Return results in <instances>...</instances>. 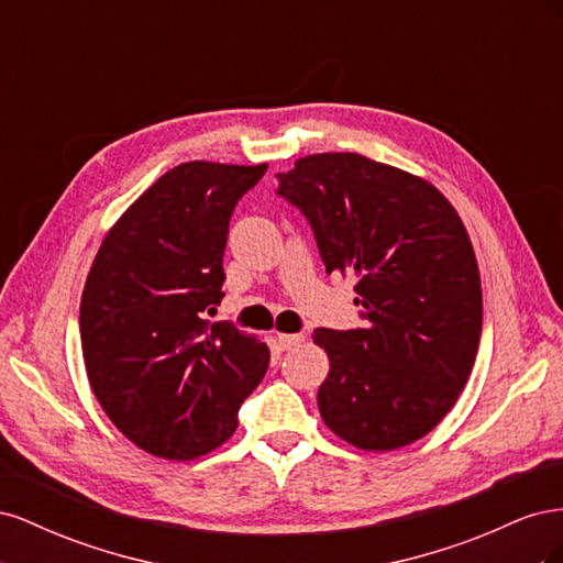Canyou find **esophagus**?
I'll use <instances>...</instances> for the list:
<instances>
[{
  "instance_id": "1",
  "label": "esophagus",
  "mask_w": 563,
  "mask_h": 563,
  "mask_svg": "<svg viewBox=\"0 0 563 563\" xmlns=\"http://www.w3.org/2000/svg\"><path fill=\"white\" fill-rule=\"evenodd\" d=\"M277 340H279V347L282 350H291V347H298L305 335L302 333H277Z\"/></svg>"
}]
</instances>
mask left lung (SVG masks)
<instances>
[{
	"label": "left lung",
	"mask_w": 563,
	"mask_h": 563,
	"mask_svg": "<svg viewBox=\"0 0 563 563\" xmlns=\"http://www.w3.org/2000/svg\"><path fill=\"white\" fill-rule=\"evenodd\" d=\"M308 218L327 272L356 275L364 329H317L327 428L364 451L422 439L465 387L482 338V279L467 230L434 185L356 152L277 174Z\"/></svg>",
	"instance_id": "obj_1"
}]
</instances>
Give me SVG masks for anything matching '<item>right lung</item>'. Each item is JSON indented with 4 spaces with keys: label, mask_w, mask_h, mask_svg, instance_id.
Instances as JSON below:
<instances>
[{
    "label": "right lung",
    "mask_w": 563,
    "mask_h": 563,
    "mask_svg": "<svg viewBox=\"0 0 563 563\" xmlns=\"http://www.w3.org/2000/svg\"><path fill=\"white\" fill-rule=\"evenodd\" d=\"M267 164L185 162L135 199L100 244L79 305L96 399L143 451L192 460L236 430L269 350L230 321L223 300L232 211Z\"/></svg>",
    "instance_id": "add662e5"
}]
</instances>
